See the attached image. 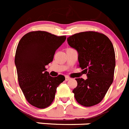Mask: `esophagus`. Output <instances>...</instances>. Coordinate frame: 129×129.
Returning a JSON list of instances; mask_svg holds the SVG:
<instances>
[{"mask_svg":"<svg viewBox=\"0 0 129 129\" xmlns=\"http://www.w3.org/2000/svg\"><path fill=\"white\" fill-rule=\"evenodd\" d=\"M70 80V77L66 76H65V80H66V81H69V80Z\"/></svg>","mask_w":129,"mask_h":129,"instance_id":"1","label":"esophagus"}]
</instances>
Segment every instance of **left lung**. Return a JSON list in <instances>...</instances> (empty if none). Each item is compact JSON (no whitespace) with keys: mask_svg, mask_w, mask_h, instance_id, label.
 Returning <instances> with one entry per match:
<instances>
[{"mask_svg":"<svg viewBox=\"0 0 129 129\" xmlns=\"http://www.w3.org/2000/svg\"><path fill=\"white\" fill-rule=\"evenodd\" d=\"M69 46L78 53L79 67L87 79L76 78L72 91L77 102L86 107L99 104L114 80L115 56L110 40L94 31L77 33L67 38Z\"/></svg>","mask_w":129,"mask_h":129,"instance_id":"left-lung-1","label":"left lung"}]
</instances>
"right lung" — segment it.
I'll list each match as a JSON object with an SVG mask.
<instances>
[{
  "label": "right lung",
  "mask_w": 129,
  "mask_h": 129,
  "mask_svg": "<svg viewBox=\"0 0 129 129\" xmlns=\"http://www.w3.org/2000/svg\"><path fill=\"white\" fill-rule=\"evenodd\" d=\"M66 38L38 30L27 33L19 42L15 56L19 85L26 100L35 107L51 105L57 87L65 80L62 75L50 76L46 66L52 62L56 50Z\"/></svg>",
  "instance_id": "add662e5"
}]
</instances>
